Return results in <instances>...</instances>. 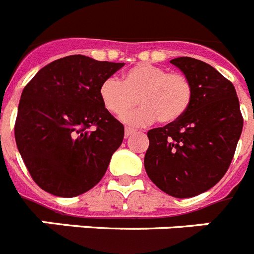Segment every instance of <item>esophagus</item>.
Wrapping results in <instances>:
<instances>
[{
	"instance_id": "34e87169",
	"label": "esophagus",
	"mask_w": 254,
	"mask_h": 254,
	"mask_svg": "<svg viewBox=\"0 0 254 254\" xmlns=\"http://www.w3.org/2000/svg\"><path fill=\"white\" fill-rule=\"evenodd\" d=\"M133 133H134V129L128 128V127H127V128L125 129V137L126 138H128L129 136H131V134H133Z\"/></svg>"
}]
</instances>
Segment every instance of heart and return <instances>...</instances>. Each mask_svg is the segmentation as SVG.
Returning <instances> with one entry per match:
<instances>
[{
    "label": "heart",
    "mask_w": 254,
    "mask_h": 254,
    "mask_svg": "<svg viewBox=\"0 0 254 254\" xmlns=\"http://www.w3.org/2000/svg\"><path fill=\"white\" fill-rule=\"evenodd\" d=\"M103 105L109 113L121 116L127 125L142 127L158 120L161 125L177 122L188 111L193 99V86L187 76L168 72L163 67L138 64L126 71L122 81L108 77L99 87Z\"/></svg>",
    "instance_id": "heart-1"
}]
</instances>
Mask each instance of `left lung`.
I'll list each match as a JSON object with an SVG mask.
<instances>
[{"mask_svg": "<svg viewBox=\"0 0 254 254\" xmlns=\"http://www.w3.org/2000/svg\"><path fill=\"white\" fill-rule=\"evenodd\" d=\"M193 86V99L177 122L147 132L145 169L156 187L188 198L214 187L228 170L243 129L237 91L206 62L170 61Z\"/></svg>", "mask_w": 254, "mask_h": 254, "instance_id": "1", "label": "left lung"}]
</instances>
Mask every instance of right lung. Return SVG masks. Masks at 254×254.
Returning <instances> with one entry per match:
<instances>
[{"instance_id":"obj_1","label":"right lung","mask_w":254,"mask_h":254,"mask_svg":"<svg viewBox=\"0 0 254 254\" xmlns=\"http://www.w3.org/2000/svg\"><path fill=\"white\" fill-rule=\"evenodd\" d=\"M125 64L82 55L60 58L24 87L15 122L17 150L31 178L58 197H75L104 177L125 127L103 105L99 87ZM91 125L96 128L90 130Z\"/></svg>"}]
</instances>
